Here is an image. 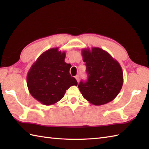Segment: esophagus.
Instances as JSON below:
<instances>
[{
    "label": "esophagus",
    "instance_id": "34e87169",
    "mask_svg": "<svg viewBox=\"0 0 149 149\" xmlns=\"http://www.w3.org/2000/svg\"><path fill=\"white\" fill-rule=\"evenodd\" d=\"M75 79H76L77 83H79V75H76V76H75Z\"/></svg>",
    "mask_w": 149,
    "mask_h": 149
}]
</instances>
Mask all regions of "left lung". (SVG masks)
Listing matches in <instances>:
<instances>
[{"label":"left lung","instance_id":"obj_1","mask_svg":"<svg viewBox=\"0 0 149 149\" xmlns=\"http://www.w3.org/2000/svg\"><path fill=\"white\" fill-rule=\"evenodd\" d=\"M88 80L78 88L83 97L95 106L112 101L122 89L123 77L121 66L109 54L99 47L82 50Z\"/></svg>","mask_w":149,"mask_h":149}]
</instances>
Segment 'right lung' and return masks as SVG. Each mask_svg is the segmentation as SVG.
<instances>
[{
	"mask_svg": "<svg viewBox=\"0 0 149 149\" xmlns=\"http://www.w3.org/2000/svg\"><path fill=\"white\" fill-rule=\"evenodd\" d=\"M66 53L58 47L46 50L31 66L27 75L31 95L43 105L57 103L66 90L77 82L70 74L71 65L65 61Z\"/></svg>",
	"mask_w": 149,
	"mask_h": 149,
	"instance_id": "add662e5",
	"label": "right lung"
}]
</instances>
